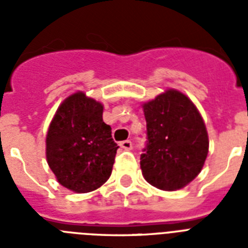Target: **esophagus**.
<instances>
[{
	"label": "esophagus",
	"mask_w": 248,
	"mask_h": 248,
	"mask_svg": "<svg viewBox=\"0 0 248 248\" xmlns=\"http://www.w3.org/2000/svg\"><path fill=\"white\" fill-rule=\"evenodd\" d=\"M120 146H122L124 150H130V149L133 148V144H131L130 140H124V141L120 143Z\"/></svg>",
	"instance_id": "34e87169"
}]
</instances>
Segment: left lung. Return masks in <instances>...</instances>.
Masks as SVG:
<instances>
[{
  "label": "left lung",
  "instance_id": "1",
  "mask_svg": "<svg viewBox=\"0 0 248 248\" xmlns=\"http://www.w3.org/2000/svg\"><path fill=\"white\" fill-rule=\"evenodd\" d=\"M146 143L140 156L143 176L157 189L185 187L200 174L209 153L201 114L185 94L168 89L143 104Z\"/></svg>",
  "mask_w": 248,
  "mask_h": 248
}]
</instances>
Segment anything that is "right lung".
Returning <instances> with one entry per match:
<instances>
[{
	"label": "right lung",
	"mask_w": 248,
	"mask_h": 248,
	"mask_svg": "<svg viewBox=\"0 0 248 248\" xmlns=\"http://www.w3.org/2000/svg\"><path fill=\"white\" fill-rule=\"evenodd\" d=\"M119 146L103 122V104L83 92L58 107L46 138V156L57 181L74 192H91L108 180Z\"/></svg>",
	"instance_id": "add662e5"
}]
</instances>
